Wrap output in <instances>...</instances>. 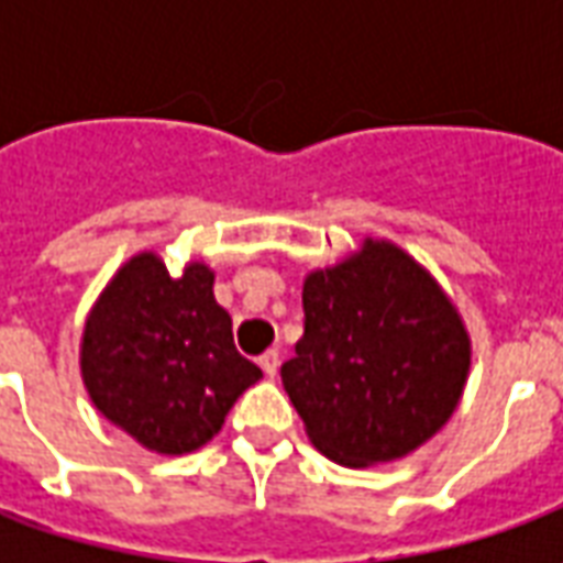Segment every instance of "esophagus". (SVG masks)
Wrapping results in <instances>:
<instances>
[{
  "label": "esophagus",
  "instance_id": "obj_1",
  "mask_svg": "<svg viewBox=\"0 0 563 563\" xmlns=\"http://www.w3.org/2000/svg\"><path fill=\"white\" fill-rule=\"evenodd\" d=\"M258 365H262V371H265L268 377H274V374L280 371V353H277V350H268V353L258 358Z\"/></svg>",
  "mask_w": 563,
  "mask_h": 563
}]
</instances>
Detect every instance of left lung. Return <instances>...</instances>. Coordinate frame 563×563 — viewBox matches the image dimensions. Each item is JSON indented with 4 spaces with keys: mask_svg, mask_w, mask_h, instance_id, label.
<instances>
[{
    "mask_svg": "<svg viewBox=\"0 0 563 563\" xmlns=\"http://www.w3.org/2000/svg\"><path fill=\"white\" fill-rule=\"evenodd\" d=\"M305 338L280 367L310 443L346 467L401 459L455 410L471 367L461 317L386 241L305 280Z\"/></svg>",
    "mask_w": 563,
    "mask_h": 563,
    "instance_id": "1",
    "label": "left lung"
}]
</instances>
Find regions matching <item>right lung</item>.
I'll list each match as a JSON object with an SVG mask.
<instances>
[{"instance_id":"add662e5","label":"right lung","mask_w":563,"mask_h":563,"mask_svg":"<svg viewBox=\"0 0 563 563\" xmlns=\"http://www.w3.org/2000/svg\"><path fill=\"white\" fill-rule=\"evenodd\" d=\"M80 371L92 404L162 455L205 446L262 371L234 350L213 274L192 262L172 277L153 253L117 271L92 307Z\"/></svg>"}]
</instances>
